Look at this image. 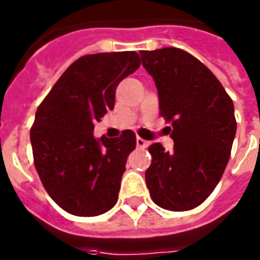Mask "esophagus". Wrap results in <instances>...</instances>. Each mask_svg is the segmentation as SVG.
Listing matches in <instances>:
<instances>
[{
    "mask_svg": "<svg viewBox=\"0 0 260 260\" xmlns=\"http://www.w3.org/2000/svg\"><path fill=\"white\" fill-rule=\"evenodd\" d=\"M136 146H138V148H146L147 142L142 138H136Z\"/></svg>",
    "mask_w": 260,
    "mask_h": 260,
    "instance_id": "obj_1",
    "label": "esophagus"
}]
</instances>
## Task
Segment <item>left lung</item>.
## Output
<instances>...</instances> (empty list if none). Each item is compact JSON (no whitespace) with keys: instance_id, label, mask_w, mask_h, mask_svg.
Listing matches in <instances>:
<instances>
[{"instance_id":"8db88e82","label":"left lung","mask_w":260,"mask_h":260,"mask_svg":"<svg viewBox=\"0 0 260 260\" xmlns=\"http://www.w3.org/2000/svg\"><path fill=\"white\" fill-rule=\"evenodd\" d=\"M140 54L174 140L170 152L160 143L148 147L152 162L147 187L163 209H194L209 197L230 160L236 135L234 102L213 73L189 52L167 47Z\"/></svg>"}]
</instances>
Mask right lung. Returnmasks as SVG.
<instances>
[{"label":"right lung","instance_id":"1","mask_svg":"<svg viewBox=\"0 0 260 260\" xmlns=\"http://www.w3.org/2000/svg\"><path fill=\"white\" fill-rule=\"evenodd\" d=\"M140 66L135 51L77 59L39 105L30 128L34 163L50 197L82 217L112 209L136 135L93 136L94 124L114 108L118 83Z\"/></svg>","mask_w":260,"mask_h":260}]
</instances>
